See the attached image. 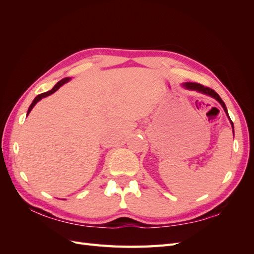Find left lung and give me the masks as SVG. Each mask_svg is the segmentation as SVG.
<instances>
[{"mask_svg": "<svg viewBox=\"0 0 254 254\" xmlns=\"http://www.w3.org/2000/svg\"><path fill=\"white\" fill-rule=\"evenodd\" d=\"M183 87L186 88V89H188V90L197 91V92H199V93H202V94H205V95H209V96H211V97H213V98L216 99V101L221 105L222 108H224V110H225V112H226V114H227L228 119L230 120V123H231V126H232V128H233V135H234V126H233V123H232L231 119H230V117H229V113H228V110H227V107H226L225 103L222 102V99L220 98V96L216 93V92H215V91H214V90H212V89H210V88H207V87L202 86V84H200V83H197V82H184V83H183Z\"/></svg>", "mask_w": 254, "mask_h": 254, "instance_id": "8db88e82", "label": "left lung"}]
</instances>
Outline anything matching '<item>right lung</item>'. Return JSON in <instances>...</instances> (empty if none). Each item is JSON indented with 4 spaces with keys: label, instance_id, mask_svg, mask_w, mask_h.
I'll return each mask as SVG.
<instances>
[{
    "label": "right lung",
    "instance_id": "add662e5",
    "mask_svg": "<svg viewBox=\"0 0 254 254\" xmlns=\"http://www.w3.org/2000/svg\"><path fill=\"white\" fill-rule=\"evenodd\" d=\"M71 80V78L70 77H65V78H64V79H61L60 81H58L55 86L53 87V89L52 90H50V91H48V92H44V93H41V94H39V95H37L36 97H35V99L33 101V103L30 104V106H29V108H28V110H27V114H26V117L27 115L29 114V112L32 111V109L34 108L35 107V105L39 102V101H41L42 98H44V97H47V96H50L51 94H53V93H55V92L60 88V87H63L64 83H66V82H68Z\"/></svg>",
    "mask_w": 254,
    "mask_h": 254
}]
</instances>
